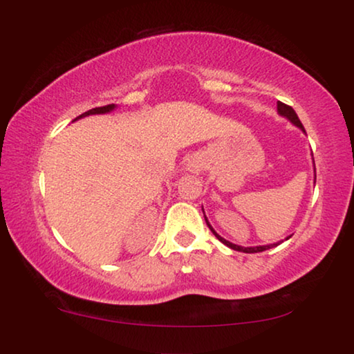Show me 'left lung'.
<instances>
[{"label":"left lung","instance_id":"8db88e82","mask_svg":"<svg viewBox=\"0 0 354 354\" xmlns=\"http://www.w3.org/2000/svg\"><path fill=\"white\" fill-rule=\"evenodd\" d=\"M277 109H279V113H280V114L285 115V118L292 120V122H293L295 125H298V127L301 129L303 132H304V127H303L301 120L298 119V115H297V113H295V109L292 108V106H288V104L282 103V101H279V103H277ZM206 224H207V227H209V229H211L212 234H214V235L217 236V239H219V240L222 241V243L227 245V246H229V248L235 250V251H243V253H261V251H266V250L272 248V246H277V245H280V243H274V245H266V246H253V248H243V246H239V245L230 243V241H227L225 239H222L221 235H217L216 232H214V229H212V227L209 225V222H207V219H206Z\"/></svg>","mask_w":354,"mask_h":354}]
</instances>
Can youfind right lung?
Masks as SVG:
<instances>
[{"mask_svg": "<svg viewBox=\"0 0 354 354\" xmlns=\"http://www.w3.org/2000/svg\"><path fill=\"white\" fill-rule=\"evenodd\" d=\"M113 109H114V104H106V106H100V108H93V109L86 111V113L80 114L79 118H75V119L85 118V115H90V114H103V113H109V111H113ZM75 119H74V120H75Z\"/></svg>", "mask_w": 354, "mask_h": 354, "instance_id": "right-lung-1", "label": "right lung"}]
</instances>
